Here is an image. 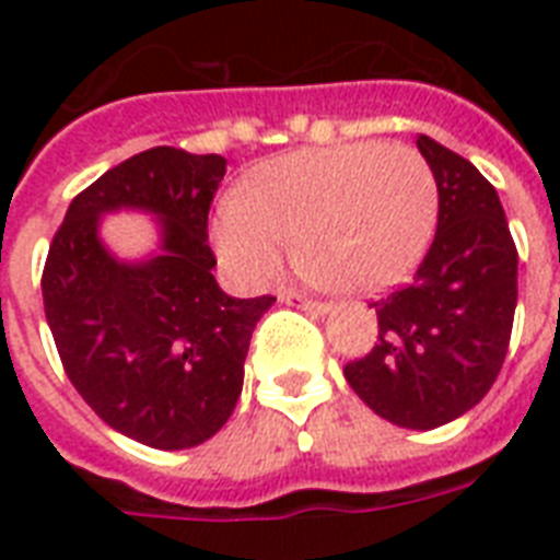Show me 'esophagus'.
Instances as JSON below:
<instances>
[{"instance_id": "34e87169", "label": "esophagus", "mask_w": 560, "mask_h": 560, "mask_svg": "<svg viewBox=\"0 0 560 560\" xmlns=\"http://www.w3.org/2000/svg\"><path fill=\"white\" fill-rule=\"evenodd\" d=\"M281 302L305 307V311H311V314H319V316L331 311V305H328V302H316V299H305V296H299V293H281Z\"/></svg>"}]
</instances>
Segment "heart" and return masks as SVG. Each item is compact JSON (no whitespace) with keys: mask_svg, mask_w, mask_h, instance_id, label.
<instances>
[{"mask_svg":"<svg viewBox=\"0 0 560 560\" xmlns=\"http://www.w3.org/2000/svg\"><path fill=\"white\" fill-rule=\"evenodd\" d=\"M439 183L409 144L349 142L264 162L214 214V249L244 284H264L296 241L299 276L349 293L395 288L424 258Z\"/></svg>","mask_w":560,"mask_h":560,"instance_id":"obj_1","label":"heart"}]
</instances>
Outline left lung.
I'll list each match as a JSON object with an SVG mask.
<instances>
[{"instance_id": "left-lung-1", "label": "left lung", "mask_w": 560, "mask_h": 560, "mask_svg": "<svg viewBox=\"0 0 560 560\" xmlns=\"http://www.w3.org/2000/svg\"><path fill=\"white\" fill-rule=\"evenodd\" d=\"M418 151L439 183V226L407 288L369 307L377 342L346 381L377 416L433 430L486 398L517 307V249L494 186L430 136Z\"/></svg>"}]
</instances>
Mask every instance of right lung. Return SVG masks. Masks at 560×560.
<instances>
[{"mask_svg":"<svg viewBox=\"0 0 560 560\" xmlns=\"http://www.w3.org/2000/svg\"><path fill=\"white\" fill-rule=\"evenodd\" d=\"M223 174L218 153H136L74 197L48 246L43 305L69 381L104 424L156 451L226 424L249 337L276 302L229 296L211 276L206 223ZM116 210L158 218L151 256L127 262L103 244L100 220Z\"/></svg>","mask_w":560,"mask_h":560,"instance_id":"1","label":"right lung"}]
</instances>
